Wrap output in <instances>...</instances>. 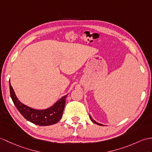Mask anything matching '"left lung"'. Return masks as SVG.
<instances>
[{
	"label": "left lung",
	"instance_id": "left-lung-1",
	"mask_svg": "<svg viewBox=\"0 0 152 152\" xmlns=\"http://www.w3.org/2000/svg\"><path fill=\"white\" fill-rule=\"evenodd\" d=\"M89 117H90V119H91V121L93 122V123H94L95 124H97V125H99V126H103V124H99V123H97V122H96L95 121H94L93 119H92L91 118V117L90 116V115H89Z\"/></svg>",
	"mask_w": 152,
	"mask_h": 152
}]
</instances>
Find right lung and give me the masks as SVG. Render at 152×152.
Returning a JSON list of instances; mask_svg holds the SVG:
<instances>
[{"label":"right lung","mask_w":152,"mask_h":152,"mask_svg":"<svg viewBox=\"0 0 152 152\" xmlns=\"http://www.w3.org/2000/svg\"><path fill=\"white\" fill-rule=\"evenodd\" d=\"M10 90L11 98L15 106L22 115L28 121L39 126H50L57 123L61 120L68 95L63 96L50 108L45 110H35L20 102L10 83Z\"/></svg>","instance_id":"1"}]
</instances>
